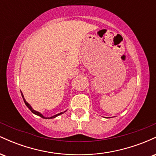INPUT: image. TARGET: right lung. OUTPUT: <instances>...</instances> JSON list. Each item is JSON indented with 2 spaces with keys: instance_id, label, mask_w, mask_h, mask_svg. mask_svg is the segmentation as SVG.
Listing matches in <instances>:
<instances>
[{
  "instance_id": "right-lung-1",
  "label": "right lung",
  "mask_w": 156,
  "mask_h": 156,
  "mask_svg": "<svg viewBox=\"0 0 156 156\" xmlns=\"http://www.w3.org/2000/svg\"><path fill=\"white\" fill-rule=\"evenodd\" d=\"M21 94H22L23 99V101H24V103H25V104H26V106L28 107V108L30 109V111H31V112L32 113H33V114H36V115H37V116H39V117H42V118H43V119H53V118H55V117H58V116H59V115H61V114H64V112H66V111H65V112H61V113H59V114H55V115H53V116H52V117H44V116L42 115V114H41L40 112H37V111H35L34 109L33 108H32V107H31V105H30L29 103H28V102H27V101H26V100H25V98H24V96H23V94L22 92H21Z\"/></svg>"
}]
</instances>
